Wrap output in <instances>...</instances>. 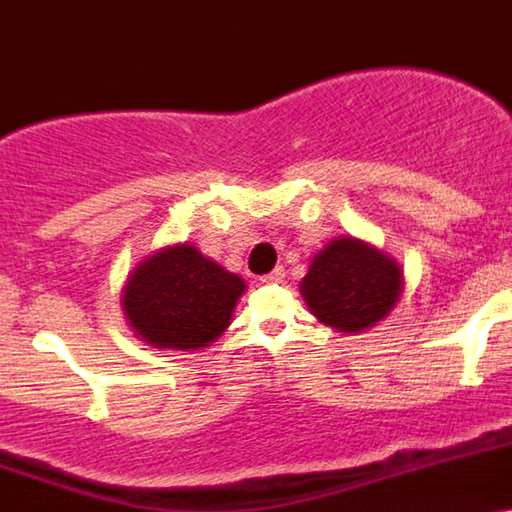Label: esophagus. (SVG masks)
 I'll return each instance as SVG.
<instances>
[{"instance_id": "obj_1", "label": "esophagus", "mask_w": 512, "mask_h": 512, "mask_svg": "<svg viewBox=\"0 0 512 512\" xmlns=\"http://www.w3.org/2000/svg\"><path fill=\"white\" fill-rule=\"evenodd\" d=\"M283 276H286V271H283V266L273 268L271 273H266V276H261L263 283H281Z\"/></svg>"}]
</instances>
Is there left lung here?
I'll use <instances>...</instances> for the list:
<instances>
[{
	"label": "left lung",
	"mask_w": 512,
	"mask_h": 512,
	"mask_svg": "<svg viewBox=\"0 0 512 512\" xmlns=\"http://www.w3.org/2000/svg\"><path fill=\"white\" fill-rule=\"evenodd\" d=\"M401 291V266L353 236L323 246L301 281V296L313 316L341 333L376 326L393 311Z\"/></svg>",
	"instance_id": "obj_1"
}]
</instances>
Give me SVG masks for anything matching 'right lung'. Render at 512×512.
Returning a JSON list of instances; mask_svg holds the SVG:
<instances>
[{"label":"right lung","instance_id":"1","mask_svg":"<svg viewBox=\"0 0 512 512\" xmlns=\"http://www.w3.org/2000/svg\"><path fill=\"white\" fill-rule=\"evenodd\" d=\"M244 278L189 244L159 249L129 273L124 316L141 341L156 348L199 351L229 328Z\"/></svg>","mask_w":512,"mask_h":512}]
</instances>
